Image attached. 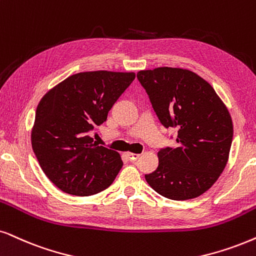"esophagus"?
<instances>
[{
	"instance_id": "esophagus-1",
	"label": "esophagus",
	"mask_w": 256,
	"mask_h": 256,
	"mask_svg": "<svg viewBox=\"0 0 256 256\" xmlns=\"http://www.w3.org/2000/svg\"><path fill=\"white\" fill-rule=\"evenodd\" d=\"M139 156H140V154H128V160H130L131 162H134V160H137L138 158H139Z\"/></svg>"
}]
</instances>
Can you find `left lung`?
<instances>
[{"label": "left lung", "instance_id": "8db88e82", "mask_svg": "<svg viewBox=\"0 0 256 256\" xmlns=\"http://www.w3.org/2000/svg\"><path fill=\"white\" fill-rule=\"evenodd\" d=\"M137 78L164 128H177V146L158 151V166L145 174L154 192L186 200L206 192L227 166L232 122L212 85L192 70L158 67Z\"/></svg>", "mask_w": 256, "mask_h": 256}]
</instances>
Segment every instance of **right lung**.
Returning a JSON list of instances; mask_svg holds the SVG:
<instances>
[{
    "instance_id": "add662e5",
    "label": "right lung",
    "mask_w": 256,
    "mask_h": 256,
    "mask_svg": "<svg viewBox=\"0 0 256 256\" xmlns=\"http://www.w3.org/2000/svg\"><path fill=\"white\" fill-rule=\"evenodd\" d=\"M134 72L73 74L38 102L32 146L42 171L64 192L90 196L108 189L122 166L117 151L93 143L90 132L134 80Z\"/></svg>"
}]
</instances>
